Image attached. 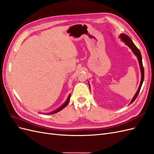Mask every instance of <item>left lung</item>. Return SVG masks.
Segmentation results:
<instances>
[{"label": "left lung", "instance_id": "obj_1", "mask_svg": "<svg viewBox=\"0 0 154 154\" xmlns=\"http://www.w3.org/2000/svg\"><path fill=\"white\" fill-rule=\"evenodd\" d=\"M120 37H121V38H122V40L125 43V44L128 45V47L132 49V51H133V53L137 57V58L139 60V66H140L141 71V83H140V85H139V88H138V90L136 92V94H135V96L133 97V99L132 100L131 102H130V103H133V102L135 101V100L136 99V97H137L139 93V91H140V90H141V88L143 82V80H144V67H143V62H142V57H141V54L140 53V51H139V49L136 47V46L134 45V44L133 43V42L131 40V39H130L127 35L121 34Z\"/></svg>", "mask_w": 154, "mask_h": 154}]
</instances>
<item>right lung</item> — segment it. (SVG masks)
Listing matches in <instances>:
<instances>
[{"label": "right lung", "instance_id": "right-lung-1", "mask_svg": "<svg viewBox=\"0 0 154 154\" xmlns=\"http://www.w3.org/2000/svg\"><path fill=\"white\" fill-rule=\"evenodd\" d=\"M70 97H71V96L69 95V96L68 97V98H67V100L66 101V103H65L62 106H60L59 109H58L57 110H54V111H53V112H51V113H49V114H55V113H57V112H59V111H60L61 110H62L64 107H66L67 105V104H68V103H69V100H70Z\"/></svg>", "mask_w": 154, "mask_h": 154}]
</instances>
